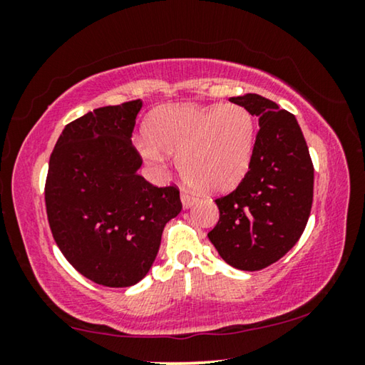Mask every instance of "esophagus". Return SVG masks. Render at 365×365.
<instances>
[{"label": "esophagus", "mask_w": 365, "mask_h": 365, "mask_svg": "<svg viewBox=\"0 0 365 365\" xmlns=\"http://www.w3.org/2000/svg\"><path fill=\"white\" fill-rule=\"evenodd\" d=\"M180 197H182V205H183V207H190L191 205H193V202L197 201V196H196L195 193H191V191H188V190L182 191Z\"/></svg>", "instance_id": "obj_1"}]
</instances>
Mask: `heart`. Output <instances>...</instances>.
<instances>
[{
	"instance_id": "1",
	"label": "heart",
	"mask_w": 365,
	"mask_h": 365,
	"mask_svg": "<svg viewBox=\"0 0 365 365\" xmlns=\"http://www.w3.org/2000/svg\"><path fill=\"white\" fill-rule=\"evenodd\" d=\"M145 135L140 151L150 163L163 164V153H178L185 180L200 190L222 191L235 187L250 169L256 122L235 103H177L154 109Z\"/></svg>"
}]
</instances>
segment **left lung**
Masks as SVG:
<instances>
[{
    "label": "left lung",
    "mask_w": 365,
    "mask_h": 365,
    "mask_svg": "<svg viewBox=\"0 0 365 365\" xmlns=\"http://www.w3.org/2000/svg\"><path fill=\"white\" fill-rule=\"evenodd\" d=\"M259 117L250 169L215 197L219 222L207 233L220 257L240 270L279 261L304 232L314 196V165L296 117L256 93L230 98Z\"/></svg>",
    "instance_id": "1"
}]
</instances>
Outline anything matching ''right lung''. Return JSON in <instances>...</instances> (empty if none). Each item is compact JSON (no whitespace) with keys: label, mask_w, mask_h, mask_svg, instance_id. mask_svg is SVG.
<instances>
[{"label":"right lung","mask_w":365,"mask_h":365,"mask_svg":"<svg viewBox=\"0 0 365 365\" xmlns=\"http://www.w3.org/2000/svg\"><path fill=\"white\" fill-rule=\"evenodd\" d=\"M143 103L98 108L58 138L45 183L54 242L73 269L98 285L125 288L151 269L165 224L182 211L177 185L138 174L132 133Z\"/></svg>","instance_id":"right-lung-1"}]
</instances>
